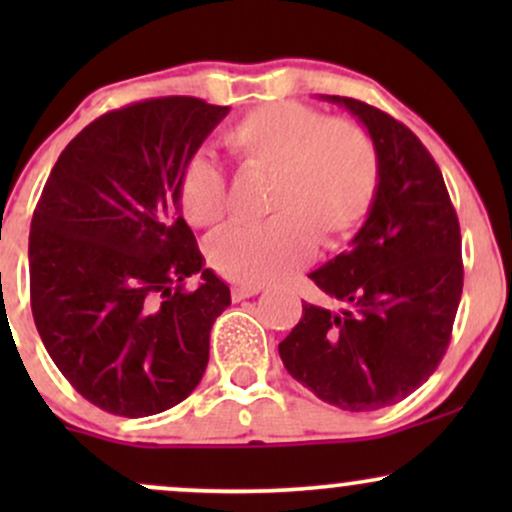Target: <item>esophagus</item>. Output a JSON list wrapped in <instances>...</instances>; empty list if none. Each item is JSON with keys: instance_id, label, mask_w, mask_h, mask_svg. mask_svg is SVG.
I'll return each instance as SVG.
<instances>
[{"instance_id": "obj_1", "label": "esophagus", "mask_w": 512, "mask_h": 512, "mask_svg": "<svg viewBox=\"0 0 512 512\" xmlns=\"http://www.w3.org/2000/svg\"><path fill=\"white\" fill-rule=\"evenodd\" d=\"M262 289L260 286H252V284H236L233 286V298L236 301H243V298H250V296H257Z\"/></svg>"}]
</instances>
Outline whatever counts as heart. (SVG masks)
I'll return each instance as SVG.
<instances>
[{
  "label": "heart",
  "instance_id": "obj_1",
  "mask_svg": "<svg viewBox=\"0 0 512 512\" xmlns=\"http://www.w3.org/2000/svg\"><path fill=\"white\" fill-rule=\"evenodd\" d=\"M243 168L269 173L267 214L260 226H233L211 243V262L240 284H272L296 272L313 240L337 245L366 219L378 190V151L366 129L327 120L301 103L250 110L223 134ZM182 214L199 228L226 216V185L207 156L187 161L178 182Z\"/></svg>",
  "mask_w": 512,
  "mask_h": 512
}]
</instances>
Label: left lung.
I'll use <instances>...</instances> for the list:
<instances>
[{
  "label": "left lung",
  "mask_w": 512,
  "mask_h": 512,
  "mask_svg": "<svg viewBox=\"0 0 512 512\" xmlns=\"http://www.w3.org/2000/svg\"><path fill=\"white\" fill-rule=\"evenodd\" d=\"M344 105L378 151V190L351 248L310 272L339 310L303 303L279 344L298 383L344 411L409 397L438 368L462 296V238L443 173L409 127L373 105Z\"/></svg>",
  "instance_id": "obj_1"
}]
</instances>
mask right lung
<instances>
[{
	"label": "right lung",
	"mask_w": 512,
	"mask_h": 512,
	"mask_svg": "<svg viewBox=\"0 0 512 512\" xmlns=\"http://www.w3.org/2000/svg\"><path fill=\"white\" fill-rule=\"evenodd\" d=\"M228 110L168 96L101 115L57 158L33 211L35 327L74 390L110 414L175 407L209 363L231 289L204 267L178 182Z\"/></svg>",
	"instance_id": "obj_1"
}]
</instances>
